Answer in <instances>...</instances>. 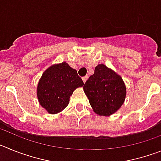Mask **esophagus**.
Instances as JSON below:
<instances>
[{
  "label": "esophagus",
  "instance_id": "obj_1",
  "mask_svg": "<svg viewBox=\"0 0 161 161\" xmlns=\"http://www.w3.org/2000/svg\"><path fill=\"white\" fill-rule=\"evenodd\" d=\"M87 79H88V76H84V77H82V80H83L84 83H85V82H86Z\"/></svg>",
  "mask_w": 161,
  "mask_h": 161
}]
</instances>
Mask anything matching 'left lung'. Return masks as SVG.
Returning <instances> with one entry per match:
<instances>
[{"label":"left lung","mask_w":161,"mask_h":161,"mask_svg":"<svg viewBox=\"0 0 161 161\" xmlns=\"http://www.w3.org/2000/svg\"><path fill=\"white\" fill-rule=\"evenodd\" d=\"M84 92L91 107L100 116H110L124 103L126 89L117 72L100 64L84 85Z\"/></svg>","instance_id":"left-lung-1"}]
</instances>
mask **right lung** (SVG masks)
Listing matches in <instances>:
<instances>
[{
	"instance_id": "obj_1",
	"label": "right lung",
	"mask_w": 161,
	"mask_h": 161,
	"mask_svg": "<svg viewBox=\"0 0 161 161\" xmlns=\"http://www.w3.org/2000/svg\"><path fill=\"white\" fill-rule=\"evenodd\" d=\"M83 85L76 69L66 62L52 64L44 71L38 83V102L47 113L58 114L68 106L73 91Z\"/></svg>"
}]
</instances>
